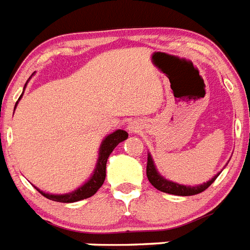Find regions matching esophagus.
Instances as JSON below:
<instances>
[{
    "instance_id": "obj_1",
    "label": "esophagus",
    "mask_w": 250,
    "mask_h": 250,
    "mask_svg": "<svg viewBox=\"0 0 250 250\" xmlns=\"http://www.w3.org/2000/svg\"><path fill=\"white\" fill-rule=\"evenodd\" d=\"M127 129H128L129 133H135V132H138L140 129H141V125H138L137 122L132 121L128 125V127H127Z\"/></svg>"
}]
</instances>
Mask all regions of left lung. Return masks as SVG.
Segmentation results:
<instances>
[{
  "instance_id": "1",
  "label": "left lung",
  "mask_w": 250,
  "mask_h": 250,
  "mask_svg": "<svg viewBox=\"0 0 250 250\" xmlns=\"http://www.w3.org/2000/svg\"><path fill=\"white\" fill-rule=\"evenodd\" d=\"M221 173V171H220ZM220 173H217L213 178L206 182L203 184H198V186H184V184L175 183V182H171V180L167 179L165 177H163L156 169V165H155L154 160H152V156L148 152L147 154V167H146V174H147L148 182H150L152 186L156 188L157 190H161L164 193H169V194H174V196H193V194H198V193L206 190L211 184L215 182V179L220 175Z\"/></svg>"
}]
</instances>
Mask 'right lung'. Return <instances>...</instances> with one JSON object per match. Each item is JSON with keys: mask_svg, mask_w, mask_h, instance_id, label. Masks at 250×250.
Returning <instances> with one entry per match:
<instances>
[{"mask_svg": "<svg viewBox=\"0 0 250 250\" xmlns=\"http://www.w3.org/2000/svg\"><path fill=\"white\" fill-rule=\"evenodd\" d=\"M33 75H34V73H33ZM30 79L31 76L29 77V80ZM26 85H28V83H25L24 90L25 87H26ZM22 94H24V91H22ZM22 94L20 95L19 100L21 99ZM18 103H16V105H18ZM16 105H15V108H16ZM127 137H128V133L125 131H123V129H117V131L112 132L110 135L106 136V137L102 141V145H100L99 156H98L95 169H94L91 177L86 180L83 186H80L79 188H76V189L72 190V192L63 193V194H52V193L43 192V190H41L39 188H37V187H35V188H37V189L39 190V193H42L45 198H48V200L62 203L77 202V201L85 200V198H89V197L94 196V194L98 192V189H99L100 187L103 186L104 180H105L106 161H108L109 155L112 154L113 150L117 147V145L123 142L125 140H127Z\"/></svg>", "mask_w": 250, "mask_h": 250, "instance_id": "right-lung-1", "label": "right lung"}]
</instances>
